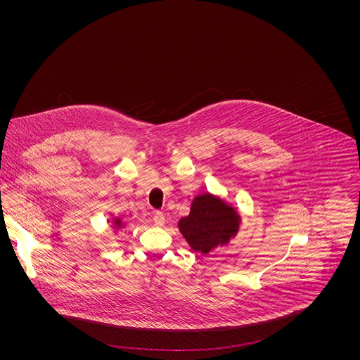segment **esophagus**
Returning a JSON list of instances; mask_svg holds the SVG:
<instances>
[{
    "label": "esophagus",
    "mask_w": 360,
    "mask_h": 360,
    "mask_svg": "<svg viewBox=\"0 0 360 360\" xmlns=\"http://www.w3.org/2000/svg\"><path fill=\"white\" fill-rule=\"evenodd\" d=\"M153 224H155L157 226H164L165 215L162 212H157L155 215H153Z\"/></svg>",
    "instance_id": "esophagus-1"
}]
</instances>
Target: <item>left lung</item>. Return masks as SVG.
I'll return each instance as SVG.
<instances>
[{
	"label": "left lung",
	"mask_w": 360,
	"mask_h": 360,
	"mask_svg": "<svg viewBox=\"0 0 360 360\" xmlns=\"http://www.w3.org/2000/svg\"><path fill=\"white\" fill-rule=\"evenodd\" d=\"M242 217L231 203L203 192L191 203V212L178 222V229L192 250L208 255L233 239L240 228Z\"/></svg>",
	"instance_id": "1"
}]
</instances>
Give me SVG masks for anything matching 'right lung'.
Returning a JSON list of instances; mask_svg holds the SVG:
<instances>
[{"mask_svg": "<svg viewBox=\"0 0 360 360\" xmlns=\"http://www.w3.org/2000/svg\"><path fill=\"white\" fill-rule=\"evenodd\" d=\"M112 228H114L115 231L125 228V222H124V219H122V218H114V219H112Z\"/></svg>", "mask_w": 360, "mask_h": 360, "instance_id": "add662e5", "label": "right lung"}]
</instances>
